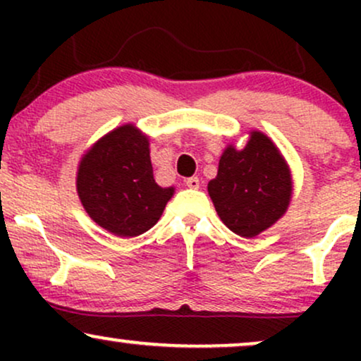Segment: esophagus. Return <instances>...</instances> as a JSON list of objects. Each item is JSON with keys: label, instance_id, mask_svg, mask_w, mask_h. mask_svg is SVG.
<instances>
[{"label": "esophagus", "instance_id": "34e87169", "mask_svg": "<svg viewBox=\"0 0 361 361\" xmlns=\"http://www.w3.org/2000/svg\"><path fill=\"white\" fill-rule=\"evenodd\" d=\"M185 183H186V186H188V188H192V190H198V188H200V180H198L197 176L188 178V180H186Z\"/></svg>", "mask_w": 361, "mask_h": 361}]
</instances>
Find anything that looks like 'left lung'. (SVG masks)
Wrapping results in <instances>:
<instances>
[{
    "label": "left lung",
    "mask_w": 361,
    "mask_h": 361,
    "mask_svg": "<svg viewBox=\"0 0 361 361\" xmlns=\"http://www.w3.org/2000/svg\"><path fill=\"white\" fill-rule=\"evenodd\" d=\"M207 188L221 221L241 238H255L287 212L292 176L273 140L252 130L243 149H224Z\"/></svg>",
    "instance_id": "obj_1"
}]
</instances>
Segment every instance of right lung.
Returning a JSON list of instances; mask_svg holds the SVG:
<instances>
[{"mask_svg": "<svg viewBox=\"0 0 361 361\" xmlns=\"http://www.w3.org/2000/svg\"><path fill=\"white\" fill-rule=\"evenodd\" d=\"M76 188L90 217L118 238L151 229L175 193L154 181L149 139L132 123L114 128L82 154Z\"/></svg>", "mask_w": 361, "mask_h": 361, "instance_id": "obj_1", "label": "right lung"}]
</instances>
